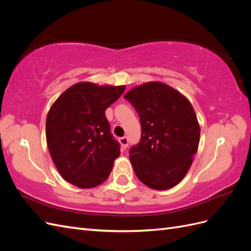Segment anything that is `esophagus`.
Here are the masks:
<instances>
[{
	"label": "esophagus",
	"mask_w": 251,
	"mask_h": 251,
	"mask_svg": "<svg viewBox=\"0 0 251 251\" xmlns=\"http://www.w3.org/2000/svg\"><path fill=\"white\" fill-rule=\"evenodd\" d=\"M119 142L121 144V147H123L124 149H126L127 148V144H128V139L126 137H121L119 138Z\"/></svg>",
	"instance_id": "obj_1"
}]
</instances>
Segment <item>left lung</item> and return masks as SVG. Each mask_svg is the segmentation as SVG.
Wrapping results in <instances>:
<instances>
[{
  "label": "left lung",
  "instance_id": "left-lung-1",
  "mask_svg": "<svg viewBox=\"0 0 251 251\" xmlns=\"http://www.w3.org/2000/svg\"><path fill=\"white\" fill-rule=\"evenodd\" d=\"M137 111L141 138L130 150L137 178L147 186L164 191L184 178L200 140V126L185 96L163 82L133 88L124 96Z\"/></svg>",
  "mask_w": 251,
  "mask_h": 251
}]
</instances>
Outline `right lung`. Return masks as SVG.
<instances>
[{"label": "right lung", "instance_id": "obj_1", "mask_svg": "<svg viewBox=\"0 0 251 251\" xmlns=\"http://www.w3.org/2000/svg\"><path fill=\"white\" fill-rule=\"evenodd\" d=\"M125 89L82 81L52 104L46 119L47 144L57 171L69 183L91 188L109 177L120 147L104 111Z\"/></svg>", "mask_w": 251, "mask_h": 251}]
</instances>
